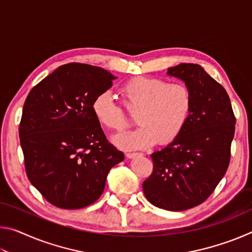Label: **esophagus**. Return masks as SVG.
<instances>
[{
  "instance_id": "esophagus-1",
  "label": "esophagus",
  "mask_w": 252,
  "mask_h": 252,
  "mask_svg": "<svg viewBox=\"0 0 252 252\" xmlns=\"http://www.w3.org/2000/svg\"><path fill=\"white\" fill-rule=\"evenodd\" d=\"M126 158H129V159H133V158H135V157L141 156V153H138V152H126Z\"/></svg>"
}]
</instances>
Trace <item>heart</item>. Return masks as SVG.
<instances>
[{"label":"heart","mask_w":252,"mask_h":252,"mask_svg":"<svg viewBox=\"0 0 252 252\" xmlns=\"http://www.w3.org/2000/svg\"><path fill=\"white\" fill-rule=\"evenodd\" d=\"M123 104L131 113H136L139 127L130 133L117 135L114 142L125 149H142L167 144L176 140L189 121L192 110V92L183 83L149 76H135L120 87ZM92 111L102 127L122 131L130 126L109 92L97 94L92 102Z\"/></svg>","instance_id":"b5f03b06"}]
</instances>
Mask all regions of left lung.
Returning a JSON list of instances; mask_svg holds the SVG:
<instances>
[{
  "label": "left lung",
  "instance_id": "1",
  "mask_svg": "<svg viewBox=\"0 0 252 252\" xmlns=\"http://www.w3.org/2000/svg\"><path fill=\"white\" fill-rule=\"evenodd\" d=\"M192 92V110L181 134L151 155L153 172L142 183L153 206L169 211L191 209L209 198L227 171L234 118L227 91L193 63L169 67Z\"/></svg>",
  "mask_w": 252,
  "mask_h": 252
}]
</instances>
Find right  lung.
<instances>
[{
	"label": "right lung",
	"mask_w": 252,
	"mask_h": 252,
	"mask_svg": "<svg viewBox=\"0 0 252 252\" xmlns=\"http://www.w3.org/2000/svg\"><path fill=\"white\" fill-rule=\"evenodd\" d=\"M116 79L102 67L69 63L37 83L24 102L19 134L25 171L55 207L95 202L111 168L125 159L92 111L94 97Z\"/></svg>",
	"instance_id": "obj_1"
}]
</instances>
